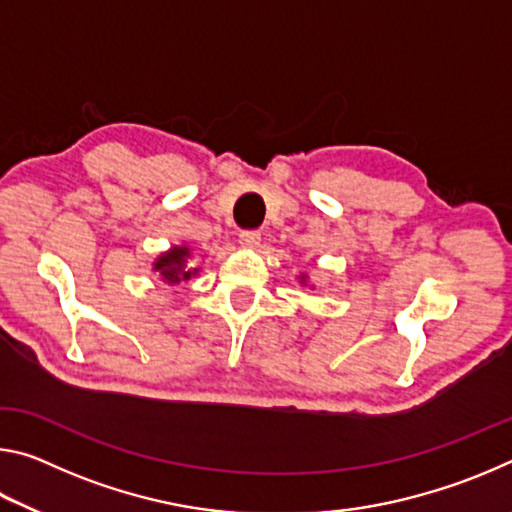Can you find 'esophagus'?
I'll use <instances>...</instances> for the list:
<instances>
[{
	"label": "esophagus",
	"instance_id": "obj_1",
	"mask_svg": "<svg viewBox=\"0 0 512 512\" xmlns=\"http://www.w3.org/2000/svg\"><path fill=\"white\" fill-rule=\"evenodd\" d=\"M259 241H262V235L257 230H244L239 235V244L244 248H257Z\"/></svg>",
	"mask_w": 512,
	"mask_h": 512
}]
</instances>
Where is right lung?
<instances>
[{
    "instance_id": "add662e5",
    "label": "right lung",
    "mask_w": 512,
    "mask_h": 512,
    "mask_svg": "<svg viewBox=\"0 0 512 512\" xmlns=\"http://www.w3.org/2000/svg\"><path fill=\"white\" fill-rule=\"evenodd\" d=\"M187 257H189V248H178V246H173L169 253L158 257V262H155V271L160 273L164 284L173 287V284L189 280V277L196 273V268L194 271H189L187 268V264H185Z\"/></svg>"
}]
</instances>
